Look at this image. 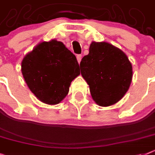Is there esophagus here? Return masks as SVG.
Listing matches in <instances>:
<instances>
[{"label": "esophagus", "mask_w": 155, "mask_h": 155, "mask_svg": "<svg viewBox=\"0 0 155 155\" xmlns=\"http://www.w3.org/2000/svg\"><path fill=\"white\" fill-rule=\"evenodd\" d=\"M81 58H82V56H81V54H78V55H77V60H78V63H80L81 62Z\"/></svg>", "instance_id": "1"}]
</instances>
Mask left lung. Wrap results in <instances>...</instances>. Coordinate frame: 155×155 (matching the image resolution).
<instances>
[{
    "label": "left lung",
    "mask_w": 155,
    "mask_h": 155,
    "mask_svg": "<svg viewBox=\"0 0 155 155\" xmlns=\"http://www.w3.org/2000/svg\"><path fill=\"white\" fill-rule=\"evenodd\" d=\"M80 67L92 98L102 107L120 101L132 80V65L126 54L106 42L93 41L89 54L82 58Z\"/></svg>",
    "instance_id": "8db88e82"
}]
</instances>
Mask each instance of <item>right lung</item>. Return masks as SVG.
Masks as SVG:
<instances>
[{
  "label": "right lung",
  "mask_w": 155,
  "mask_h": 155,
  "mask_svg": "<svg viewBox=\"0 0 155 155\" xmlns=\"http://www.w3.org/2000/svg\"><path fill=\"white\" fill-rule=\"evenodd\" d=\"M21 72L34 95L41 102L54 105L68 94L80 69L75 55L63 43L51 39L39 43L24 56Z\"/></svg>",
  "instance_id": "obj_1"
}]
</instances>
